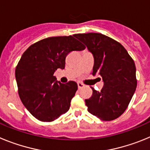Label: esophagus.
Wrapping results in <instances>:
<instances>
[{
	"label": "esophagus",
	"instance_id": "obj_1",
	"mask_svg": "<svg viewBox=\"0 0 150 150\" xmlns=\"http://www.w3.org/2000/svg\"><path fill=\"white\" fill-rule=\"evenodd\" d=\"M77 86H78V88H82L84 87V84H83V83H80V82L77 83Z\"/></svg>",
	"mask_w": 150,
	"mask_h": 150
}]
</instances>
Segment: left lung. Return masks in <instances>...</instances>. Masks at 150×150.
I'll list each match as a JSON object with an SVG mask.
<instances>
[{
    "label": "left lung",
    "instance_id": "8db88e82",
    "mask_svg": "<svg viewBox=\"0 0 150 150\" xmlns=\"http://www.w3.org/2000/svg\"><path fill=\"white\" fill-rule=\"evenodd\" d=\"M94 57L92 75L104 82L100 91L86 99L88 111L103 121H111L127 109L137 87L134 60L122 44L99 33L74 34Z\"/></svg>",
    "mask_w": 150,
    "mask_h": 150
}]
</instances>
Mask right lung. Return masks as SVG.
<instances>
[{
    "mask_svg": "<svg viewBox=\"0 0 150 150\" xmlns=\"http://www.w3.org/2000/svg\"><path fill=\"white\" fill-rule=\"evenodd\" d=\"M85 48L74 36L52 37L34 43L22 54L15 71L18 95L36 119L52 122L68 111L77 84L61 83L53 74L64 68L68 53Z\"/></svg>",
    "mask_w": 150,
    "mask_h": 150,
    "instance_id": "1",
    "label": "right lung"
}]
</instances>
